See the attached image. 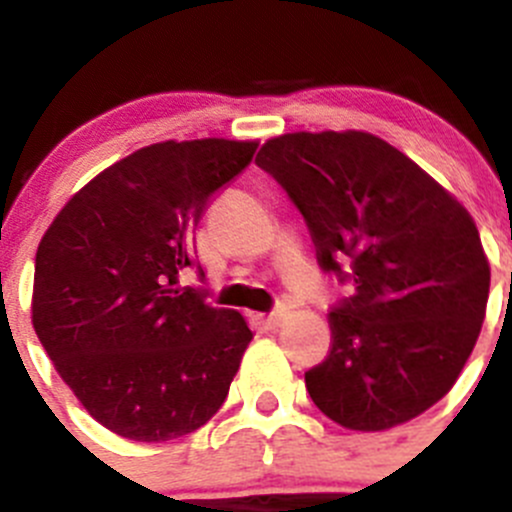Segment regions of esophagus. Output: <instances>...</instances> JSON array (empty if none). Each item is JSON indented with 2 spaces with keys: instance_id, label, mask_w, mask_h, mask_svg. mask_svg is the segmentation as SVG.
Instances as JSON below:
<instances>
[{
  "instance_id": "esophagus-1",
  "label": "esophagus",
  "mask_w": 512,
  "mask_h": 512,
  "mask_svg": "<svg viewBox=\"0 0 512 512\" xmlns=\"http://www.w3.org/2000/svg\"><path fill=\"white\" fill-rule=\"evenodd\" d=\"M282 320H284V310H274L269 312V315H261V323H264L269 330H277L279 325H282Z\"/></svg>"
}]
</instances>
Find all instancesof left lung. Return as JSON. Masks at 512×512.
Returning <instances> with one entry per match:
<instances>
[{"label": "left lung", "instance_id": "8db88e82", "mask_svg": "<svg viewBox=\"0 0 512 512\" xmlns=\"http://www.w3.org/2000/svg\"><path fill=\"white\" fill-rule=\"evenodd\" d=\"M256 166L310 228L318 264L354 295L330 307L312 402L354 431H384L454 387L485 320L490 264L469 212L369 133H287Z\"/></svg>", "mask_w": 512, "mask_h": 512}]
</instances>
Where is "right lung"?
<instances>
[{
    "instance_id": "right-lung-1",
    "label": "right lung",
    "mask_w": 512,
    "mask_h": 512,
    "mask_svg": "<svg viewBox=\"0 0 512 512\" xmlns=\"http://www.w3.org/2000/svg\"><path fill=\"white\" fill-rule=\"evenodd\" d=\"M259 143H156L74 194L35 253L33 325L81 405L130 441L205 425L225 402L253 333L179 271H205L194 230Z\"/></svg>"
}]
</instances>
